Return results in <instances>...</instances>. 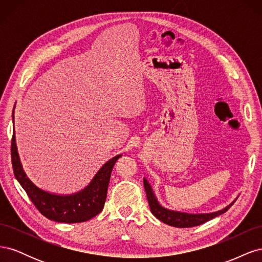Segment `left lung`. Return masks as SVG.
Instances as JSON below:
<instances>
[{"label": "left lung", "mask_w": 262, "mask_h": 262, "mask_svg": "<svg viewBox=\"0 0 262 262\" xmlns=\"http://www.w3.org/2000/svg\"><path fill=\"white\" fill-rule=\"evenodd\" d=\"M143 182H144V188L146 191V196H147L150 212L153 213V215L156 219L162 221L163 223L168 224L170 226H175V227H193V226L201 225L205 223V222H208L214 217L221 215V214L225 213L236 201L235 199L231 204H228L226 208L216 212H212V213L191 214V213H186V212H180V211L168 210L164 208L163 205H161V203L158 202L153 189L150 187L149 182L147 181L146 178L143 179Z\"/></svg>", "instance_id": "obj_1"}]
</instances>
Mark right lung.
<instances>
[{
	"label": "right lung",
	"instance_id": "1",
	"mask_svg": "<svg viewBox=\"0 0 262 262\" xmlns=\"http://www.w3.org/2000/svg\"><path fill=\"white\" fill-rule=\"evenodd\" d=\"M11 155L15 178L25 190L31 202L47 219L60 223H81L101 212L105 205L114 165L121 156V154L117 155L102 165L90 184L80 191L72 194H57L37 187L26 175L18 155L15 130L13 132Z\"/></svg>",
	"mask_w": 262,
	"mask_h": 262
}]
</instances>
